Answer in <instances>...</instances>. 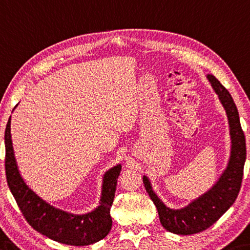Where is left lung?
Returning a JSON list of instances; mask_svg holds the SVG:
<instances>
[{
    "mask_svg": "<svg viewBox=\"0 0 250 250\" xmlns=\"http://www.w3.org/2000/svg\"><path fill=\"white\" fill-rule=\"evenodd\" d=\"M212 89L218 94L228 117L231 151L223 175L203 196L181 209L166 206L152 190L148 177L144 176L145 188L157 207L161 225L177 235H192L210 227L231 207L238 196L246 160V140L240 125L239 113L230 93L212 74H207Z\"/></svg>",
    "mask_w": 250,
    "mask_h": 250,
    "instance_id": "left-lung-1",
    "label": "left lung"
}]
</instances>
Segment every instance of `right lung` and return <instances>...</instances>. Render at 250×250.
Instances as JSON below:
<instances>
[{
    "label": "right lung",
    "mask_w": 250,
    "mask_h": 250,
    "mask_svg": "<svg viewBox=\"0 0 250 250\" xmlns=\"http://www.w3.org/2000/svg\"><path fill=\"white\" fill-rule=\"evenodd\" d=\"M4 142L7 185L23 216L35 230L58 243L72 246L94 244L108 235L112 226L110 208L113 203L121 165L114 166L104 173L100 205L91 212L74 215L47 204L23 180L12 146L11 118L5 128Z\"/></svg>",
    "instance_id": "obj_1"
}]
</instances>
